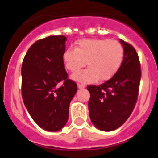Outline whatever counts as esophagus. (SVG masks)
Here are the masks:
<instances>
[{
	"label": "esophagus",
	"instance_id": "obj_1",
	"mask_svg": "<svg viewBox=\"0 0 158 158\" xmlns=\"http://www.w3.org/2000/svg\"><path fill=\"white\" fill-rule=\"evenodd\" d=\"M77 87L78 89H85V86L83 85H81V84H77Z\"/></svg>",
	"mask_w": 158,
	"mask_h": 158
}]
</instances>
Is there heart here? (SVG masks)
Masks as SVG:
<instances>
[{"label": "heart", "mask_w": 158, "mask_h": 158, "mask_svg": "<svg viewBox=\"0 0 158 158\" xmlns=\"http://www.w3.org/2000/svg\"><path fill=\"white\" fill-rule=\"evenodd\" d=\"M123 47L116 40L107 39L81 40L76 48H67L62 54L65 67L72 73L85 65L89 68L73 74L71 78L81 84L109 80L118 71L123 60Z\"/></svg>", "instance_id": "1"}]
</instances>
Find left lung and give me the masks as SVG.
<instances>
[{
    "label": "left lung",
    "mask_w": 158,
    "mask_h": 158,
    "mask_svg": "<svg viewBox=\"0 0 158 158\" xmlns=\"http://www.w3.org/2000/svg\"><path fill=\"white\" fill-rule=\"evenodd\" d=\"M123 63L111 79L100 85H89V116L97 129L111 131L129 118L136 104L141 79L139 56L131 44L120 40Z\"/></svg>",
    "instance_id": "obj_1"
}]
</instances>
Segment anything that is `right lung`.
Returning <instances> with one entry per match:
<instances>
[{
    "instance_id": "add662e5",
    "label": "right lung",
    "mask_w": 158,
    "mask_h": 158,
    "mask_svg": "<svg viewBox=\"0 0 158 158\" xmlns=\"http://www.w3.org/2000/svg\"><path fill=\"white\" fill-rule=\"evenodd\" d=\"M66 40L64 35L38 40L28 49L22 64L25 107L40 127L51 132L66 124L69 104L77 91V84L67 78L62 59Z\"/></svg>"
}]
</instances>
